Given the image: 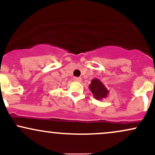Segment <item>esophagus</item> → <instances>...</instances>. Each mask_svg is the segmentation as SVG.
<instances>
[{
    "label": "esophagus",
    "mask_w": 155,
    "mask_h": 155,
    "mask_svg": "<svg viewBox=\"0 0 155 155\" xmlns=\"http://www.w3.org/2000/svg\"><path fill=\"white\" fill-rule=\"evenodd\" d=\"M74 81H76V82H80L81 81V78L80 77H74Z\"/></svg>",
    "instance_id": "esophagus-1"
}]
</instances>
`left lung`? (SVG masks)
<instances>
[{
    "instance_id": "left-lung-1",
    "label": "left lung",
    "mask_w": 155,
    "mask_h": 155,
    "mask_svg": "<svg viewBox=\"0 0 155 155\" xmlns=\"http://www.w3.org/2000/svg\"><path fill=\"white\" fill-rule=\"evenodd\" d=\"M90 91L93 94L94 97L97 100L102 101L104 98L107 97L109 93V90L105 87L102 81L98 79H93L92 80L91 84L89 85Z\"/></svg>"
}]
</instances>
